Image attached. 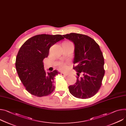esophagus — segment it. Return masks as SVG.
<instances>
[{"mask_svg":"<svg viewBox=\"0 0 126 126\" xmlns=\"http://www.w3.org/2000/svg\"><path fill=\"white\" fill-rule=\"evenodd\" d=\"M61 75L62 76H64L68 75V74H65V73H61Z\"/></svg>","mask_w":126,"mask_h":126,"instance_id":"esophagus-1","label":"esophagus"}]
</instances>
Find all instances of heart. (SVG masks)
Listing matches in <instances>:
<instances>
[{
  "mask_svg": "<svg viewBox=\"0 0 126 126\" xmlns=\"http://www.w3.org/2000/svg\"><path fill=\"white\" fill-rule=\"evenodd\" d=\"M67 43H70V42H67ZM59 67H60V69L62 71H65L67 69L66 65L64 63H60L59 64Z\"/></svg>",
  "mask_w": 126,
  "mask_h": 126,
  "instance_id": "obj_1",
  "label": "heart"
}]
</instances>
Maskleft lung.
Masks as SVG:
<instances>
[{
    "mask_svg": "<svg viewBox=\"0 0 126 126\" xmlns=\"http://www.w3.org/2000/svg\"><path fill=\"white\" fill-rule=\"evenodd\" d=\"M72 41L75 46L73 69L77 75L81 73L82 77H77L74 85L68 87L74 97L86 99L94 96L102 84L105 71L104 58L99 45L91 38L82 34L70 33L63 35Z\"/></svg>",
    "mask_w": 126,
    "mask_h": 126,
    "instance_id": "left-lung-1",
    "label": "left lung"
}]
</instances>
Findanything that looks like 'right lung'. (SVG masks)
I'll list each match as a JSON object with an SVG mask.
<instances>
[{"label":"right lung","instance_id":"right-lung-1","mask_svg":"<svg viewBox=\"0 0 126 126\" xmlns=\"http://www.w3.org/2000/svg\"><path fill=\"white\" fill-rule=\"evenodd\" d=\"M64 39L61 35H38L28 39L19 49L16 70L20 81L31 94L42 97L54 91V77L60 73L56 70L46 72L43 61L48 56L50 47Z\"/></svg>","mask_w":126,"mask_h":126}]
</instances>
